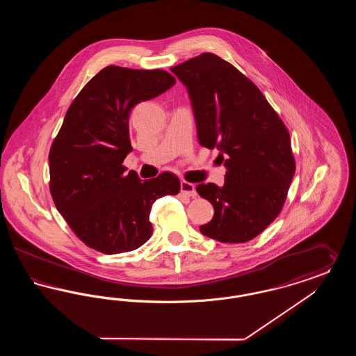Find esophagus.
Segmentation results:
<instances>
[{
  "mask_svg": "<svg viewBox=\"0 0 356 356\" xmlns=\"http://www.w3.org/2000/svg\"><path fill=\"white\" fill-rule=\"evenodd\" d=\"M180 189H181V193H184L189 197H196V195H197L195 186L192 183H188V181H181Z\"/></svg>",
  "mask_w": 356,
  "mask_h": 356,
  "instance_id": "34e87169",
  "label": "esophagus"
}]
</instances>
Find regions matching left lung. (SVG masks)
Returning <instances> with one entry per match:
<instances>
[{"label": "left lung", "mask_w": 356, "mask_h": 356, "mask_svg": "<svg viewBox=\"0 0 356 356\" xmlns=\"http://www.w3.org/2000/svg\"><path fill=\"white\" fill-rule=\"evenodd\" d=\"M170 70L186 86L199 143L218 148L227 168L224 186H196L215 209L200 232L221 243L252 240L280 213L295 175L287 128L260 89L213 53Z\"/></svg>", "instance_id": "obj_1"}]
</instances>
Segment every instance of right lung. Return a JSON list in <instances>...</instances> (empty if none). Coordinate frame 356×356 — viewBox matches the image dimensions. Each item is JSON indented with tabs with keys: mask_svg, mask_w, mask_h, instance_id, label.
Wrapping results in <instances>:
<instances>
[{
	"mask_svg": "<svg viewBox=\"0 0 356 356\" xmlns=\"http://www.w3.org/2000/svg\"><path fill=\"white\" fill-rule=\"evenodd\" d=\"M176 83L165 70L111 65L81 89L49 152L51 197L85 244L102 254L129 252L152 235V204L180 192L170 172L141 180L122 165L132 151L129 115L138 102Z\"/></svg>",
	"mask_w": 356,
	"mask_h": 356,
	"instance_id": "add662e5",
	"label": "right lung"
}]
</instances>
